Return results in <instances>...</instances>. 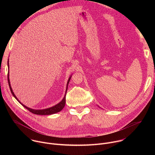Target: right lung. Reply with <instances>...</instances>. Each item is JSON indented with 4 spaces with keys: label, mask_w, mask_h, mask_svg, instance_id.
<instances>
[{
    "label": "right lung",
    "mask_w": 155,
    "mask_h": 155,
    "mask_svg": "<svg viewBox=\"0 0 155 155\" xmlns=\"http://www.w3.org/2000/svg\"><path fill=\"white\" fill-rule=\"evenodd\" d=\"M8 68H9V65H8ZM71 77L69 78V80L68 81V83H67V88H66V91H65V94L63 98V99L57 105L52 107H50V108H46V109H43V110H34V109H32V108H28L26 106H25V105H23V104H21L19 100L17 99V97H16V96L15 95L14 93L13 92V90L12 89V87H11V85H10V80H9V72H8V85H9V87H10V91H11V93L12 94H13V96L15 97V99L22 105L24 107H25L26 109H28L29 112H31V113L34 114H35V115H51V114H56V113H58L59 112H60L61 110H62V108L64 107L65 106V96H66V93H67V90H68V84H69V81L71 80Z\"/></svg>",
    "instance_id": "1"
}]
</instances>
